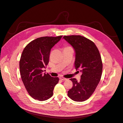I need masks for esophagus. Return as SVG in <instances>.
<instances>
[{
    "label": "esophagus",
    "mask_w": 123,
    "mask_h": 123,
    "mask_svg": "<svg viewBox=\"0 0 123 123\" xmlns=\"http://www.w3.org/2000/svg\"><path fill=\"white\" fill-rule=\"evenodd\" d=\"M60 80H67V78H64V77H62V76L60 77Z\"/></svg>",
    "instance_id": "obj_1"
}]
</instances>
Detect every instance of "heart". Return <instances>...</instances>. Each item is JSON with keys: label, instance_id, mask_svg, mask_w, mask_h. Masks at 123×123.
Segmentation results:
<instances>
[{"label": "heart", "instance_id": "1", "mask_svg": "<svg viewBox=\"0 0 123 123\" xmlns=\"http://www.w3.org/2000/svg\"><path fill=\"white\" fill-rule=\"evenodd\" d=\"M68 47H66V48H68Z\"/></svg>", "mask_w": 123, "mask_h": 123}]
</instances>
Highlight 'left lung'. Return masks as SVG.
Instances as JSON below:
<instances>
[{"instance_id": "1", "label": "left lung", "mask_w": 123, "mask_h": 123, "mask_svg": "<svg viewBox=\"0 0 123 123\" xmlns=\"http://www.w3.org/2000/svg\"><path fill=\"white\" fill-rule=\"evenodd\" d=\"M63 38L75 51V67L82 73L80 81L71 78L73 87L68 91V97L75 101H84L92 95L101 77V57L94 43L80 35L64 36Z\"/></svg>"}]
</instances>
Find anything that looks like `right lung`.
<instances>
[{
    "label": "right lung",
    "mask_w": 123,
    "mask_h": 123,
    "mask_svg": "<svg viewBox=\"0 0 123 123\" xmlns=\"http://www.w3.org/2000/svg\"><path fill=\"white\" fill-rule=\"evenodd\" d=\"M62 36H45L31 41L25 47L22 53L19 66L24 85L30 95L35 100L45 101L53 95L58 77H52L43 73L49 60L51 49Z\"/></svg>",
    "instance_id": "obj_1"
}]
</instances>
